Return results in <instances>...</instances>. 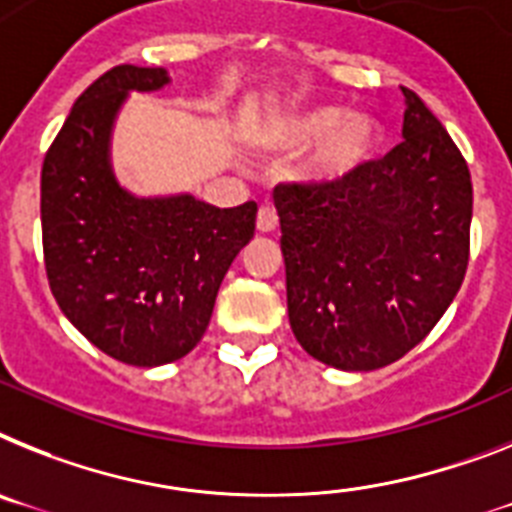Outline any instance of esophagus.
<instances>
[{"mask_svg":"<svg viewBox=\"0 0 512 512\" xmlns=\"http://www.w3.org/2000/svg\"><path fill=\"white\" fill-rule=\"evenodd\" d=\"M278 226V213L276 208L270 203H263L260 205V210H257V229L260 231H273Z\"/></svg>","mask_w":512,"mask_h":512,"instance_id":"obj_1","label":"esophagus"}]
</instances>
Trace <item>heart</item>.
<instances>
[{
    "mask_svg": "<svg viewBox=\"0 0 512 512\" xmlns=\"http://www.w3.org/2000/svg\"><path fill=\"white\" fill-rule=\"evenodd\" d=\"M265 140L281 150L304 148L317 140L307 161V174L315 179H336L349 174L367 156L372 127L362 117H343L336 106H317L273 124Z\"/></svg>",
    "mask_w": 512,
    "mask_h": 512,
    "instance_id": "1",
    "label": "heart"
}]
</instances>
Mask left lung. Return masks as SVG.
I'll use <instances>...</instances> for the list:
<instances>
[{
	"label": "left lung",
	"instance_id": "1",
	"mask_svg": "<svg viewBox=\"0 0 512 512\" xmlns=\"http://www.w3.org/2000/svg\"><path fill=\"white\" fill-rule=\"evenodd\" d=\"M401 90L409 109L390 153L273 190L291 330L317 362L351 372L424 341L468 268V163L422 98Z\"/></svg>",
	"mask_w": 512,
	"mask_h": 512
}]
</instances>
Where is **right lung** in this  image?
<instances>
[{"label": "right lung", "instance_id": "add662e5", "mask_svg": "<svg viewBox=\"0 0 512 512\" xmlns=\"http://www.w3.org/2000/svg\"><path fill=\"white\" fill-rule=\"evenodd\" d=\"M169 83L163 67L119 64L75 101L41 169L51 294L93 346L135 367L195 349L218 286L255 234L257 203L213 208L192 195L137 200L109 166V132L130 90Z\"/></svg>", "mask_w": 512, "mask_h": 512}]
</instances>
